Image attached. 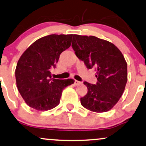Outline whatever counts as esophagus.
<instances>
[{
  "mask_svg": "<svg viewBox=\"0 0 146 146\" xmlns=\"http://www.w3.org/2000/svg\"><path fill=\"white\" fill-rule=\"evenodd\" d=\"M82 84V82H79V81H78V80H75V82H74V84L75 86H78V85H80V84Z\"/></svg>",
  "mask_w": 146,
  "mask_h": 146,
  "instance_id": "1",
  "label": "esophagus"
}]
</instances>
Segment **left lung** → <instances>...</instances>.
<instances>
[{"label": "left lung", "instance_id": "1", "mask_svg": "<svg viewBox=\"0 0 146 146\" xmlns=\"http://www.w3.org/2000/svg\"><path fill=\"white\" fill-rule=\"evenodd\" d=\"M72 47L86 67L96 71V84L84 82L88 92L81 104L92 111L106 112L123 94L127 82V64L122 52L106 40L94 36L73 35Z\"/></svg>", "mask_w": 146, "mask_h": 146}]
</instances>
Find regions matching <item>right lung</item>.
Instances as JSON below:
<instances>
[{"label":"right lung","mask_w":146,"mask_h":146,"mask_svg":"<svg viewBox=\"0 0 146 146\" xmlns=\"http://www.w3.org/2000/svg\"><path fill=\"white\" fill-rule=\"evenodd\" d=\"M73 35H50L38 38L17 62L15 80L19 92L29 106L47 111L60 103L63 89L74 83L73 79L52 78L60 55L71 45Z\"/></svg>","instance_id":"obj_1"}]
</instances>
